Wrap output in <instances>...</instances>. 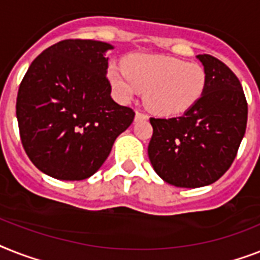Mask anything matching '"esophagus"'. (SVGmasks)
<instances>
[{"label":"esophagus","mask_w":260,"mask_h":260,"mask_svg":"<svg viewBox=\"0 0 260 260\" xmlns=\"http://www.w3.org/2000/svg\"><path fill=\"white\" fill-rule=\"evenodd\" d=\"M148 116L143 113L141 111H136V115H135V121H141V120H147Z\"/></svg>","instance_id":"esophagus-1"}]
</instances>
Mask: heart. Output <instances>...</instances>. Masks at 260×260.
<instances>
[{
  "label": "heart",
  "mask_w": 260,
  "mask_h": 260,
  "mask_svg": "<svg viewBox=\"0 0 260 260\" xmlns=\"http://www.w3.org/2000/svg\"><path fill=\"white\" fill-rule=\"evenodd\" d=\"M108 80L123 103L145 90V104L160 116L174 117L193 108L204 94L206 69L198 62L170 56L135 54L125 68L111 65Z\"/></svg>",
  "instance_id": "heart-1"
}]
</instances>
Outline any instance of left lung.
I'll return each mask as SVG.
<instances>
[{
  "instance_id": "1",
  "label": "left lung",
  "mask_w": 260,
  "mask_h": 260,
  "mask_svg": "<svg viewBox=\"0 0 260 260\" xmlns=\"http://www.w3.org/2000/svg\"><path fill=\"white\" fill-rule=\"evenodd\" d=\"M207 85L199 103L184 115L149 121L148 156L168 184L198 188L212 184L235 160L247 125L246 96L231 69L210 54H199Z\"/></svg>"
}]
</instances>
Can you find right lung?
Listing matches in <instances>:
<instances>
[{
    "mask_svg": "<svg viewBox=\"0 0 260 260\" xmlns=\"http://www.w3.org/2000/svg\"><path fill=\"white\" fill-rule=\"evenodd\" d=\"M109 49L111 44L94 40L57 42L36 57L21 81V143L31 163L52 178L92 176L134 121V109L111 97Z\"/></svg>",
    "mask_w": 260,
    "mask_h": 260,
    "instance_id": "1",
    "label": "right lung"
}]
</instances>
